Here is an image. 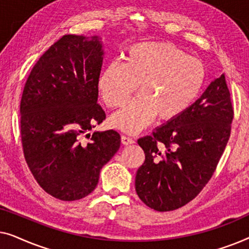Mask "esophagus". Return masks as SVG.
I'll use <instances>...</instances> for the list:
<instances>
[{
	"label": "esophagus",
	"mask_w": 249,
	"mask_h": 249,
	"mask_svg": "<svg viewBox=\"0 0 249 249\" xmlns=\"http://www.w3.org/2000/svg\"><path fill=\"white\" fill-rule=\"evenodd\" d=\"M121 142L124 145H130V144H134V139H132L131 137H129V136L122 135L121 136Z\"/></svg>",
	"instance_id": "34e87169"
}]
</instances>
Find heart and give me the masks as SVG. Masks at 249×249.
Wrapping results in <instances>:
<instances>
[{
    "instance_id": "1",
    "label": "heart",
    "mask_w": 249,
    "mask_h": 249,
    "mask_svg": "<svg viewBox=\"0 0 249 249\" xmlns=\"http://www.w3.org/2000/svg\"><path fill=\"white\" fill-rule=\"evenodd\" d=\"M203 62L169 43L145 42L130 46L124 63H108L98 78V89L108 107H121L139 86V96L111 119L125 132L141 131L158 115L178 119L192 107L205 83Z\"/></svg>"
}]
</instances>
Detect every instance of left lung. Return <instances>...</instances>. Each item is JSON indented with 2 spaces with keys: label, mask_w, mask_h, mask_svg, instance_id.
Masks as SVG:
<instances>
[{
  "label": "left lung",
  "mask_w": 249,
  "mask_h": 249,
  "mask_svg": "<svg viewBox=\"0 0 249 249\" xmlns=\"http://www.w3.org/2000/svg\"><path fill=\"white\" fill-rule=\"evenodd\" d=\"M232 119L222 73L181 117L138 139L145 153L135 180L139 198L159 212L177 210L195 198L215 171Z\"/></svg>",
  "instance_id": "obj_1"
}]
</instances>
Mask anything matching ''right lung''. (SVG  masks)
Returning a JSON list of instances; mask_svg holds the SVG:
<instances>
[{
	"label": "right lung",
	"instance_id": "obj_1",
	"mask_svg": "<svg viewBox=\"0 0 249 249\" xmlns=\"http://www.w3.org/2000/svg\"><path fill=\"white\" fill-rule=\"evenodd\" d=\"M102 47L97 36H62L39 57L22 91L23 155L38 185L61 200L89 195L120 147L112 129L88 134L105 120L97 103Z\"/></svg>",
	"mask_w": 249,
	"mask_h": 249
}]
</instances>
